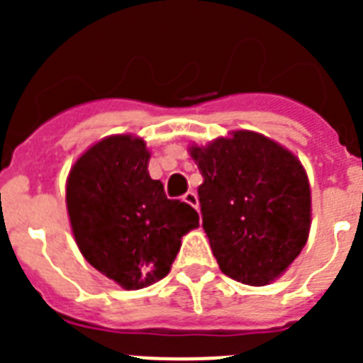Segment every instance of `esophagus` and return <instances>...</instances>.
Masks as SVG:
<instances>
[{
  "mask_svg": "<svg viewBox=\"0 0 363 363\" xmlns=\"http://www.w3.org/2000/svg\"><path fill=\"white\" fill-rule=\"evenodd\" d=\"M184 201H185V203L191 205V207H194V209H198V196H196V192L189 191L187 194H184Z\"/></svg>",
  "mask_w": 363,
  "mask_h": 363,
  "instance_id": "34e87169",
  "label": "esophagus"
}]
</instances>
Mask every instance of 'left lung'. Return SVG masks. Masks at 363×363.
<instances>
[{"label":"left lung","instance_id":"obj_1","mask_svg":"<svg viewBox=\"0 0 363 363\" xmlns=\"http://www.w3.org/2000/svg\"><path fill=\"white\" fill-rule=\"evenodd\" d=\"M189 152L203 176L201 220L221 272L256 287L277 280L311 229V187L300 160L252 130Z\"/></svg>","mask_w":363,"mask_h":363}]
</instances>
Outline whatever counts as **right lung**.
Instances as JSON below:
<instances>
[{
  "label": "right lung",
  "mask_w": 363,
  "mask_h": 363,
  "mask_svg": "<svg viewBox=\"0 0 363 363\" xmlns=\"http://www.w3.org/2000/svg\"><path fill=\"white\" fill-rule=\"evenodd\" d=\"M145 142L133 134L104 138L82 154L67 178V211L79 251L123 289H143L169 274L182 236L200 216L169 200L149 176Z\"/></svg>",
  "instance_id": "add662e5"
}]
</instances>
